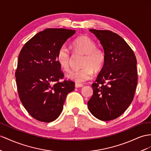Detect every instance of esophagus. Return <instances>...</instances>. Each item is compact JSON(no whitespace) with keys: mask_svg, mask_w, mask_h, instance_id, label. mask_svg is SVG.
Instances as JSON below:
<instances>
[{"mask_svg":"<svg viewBox=\"0 0 151 151\" xmlns=\"http://www.w3.org/2000/svg\"><path fill=\"white\" fill-rule=\"evenodd\" d=\"M83 86V85L82 83H75V87L78 88V87H82Z\"/></svg>","mask_w":151,"mask_h":151,"instance_id":"obj_1","label":"esophagus"}]
</instances>
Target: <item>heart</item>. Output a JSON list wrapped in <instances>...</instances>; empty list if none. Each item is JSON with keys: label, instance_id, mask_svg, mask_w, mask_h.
<instances>
[{"label": "heart", "instance_id": "heart-1", "mask_svg": "<svg viewBox=\"0 0 151 151\" xmlns=\"http://www.w3.org/2000/svg\"><path fill=\"white\" fill-rule=\"evenodd\" d=\"M72 48L75 54L84 55L81 64L83 68L71 71L67 75L68 79L76 82H84L92 78L94 70L98 72L105 65L106 59L105 52L101 48L96 47L95 41L89 37L82 36L76 38L72 43ZM56 59L63 70H69L72 56L66 46H61L58 50Z\"/></svg>", "mask_w": 151, "mask_h": 151}]
</instances>
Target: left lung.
Masks as SVG:
<instances>
[{"label": "left lung", "mask_w": 151, "mask_h": 151, "mask_svg": "<svg viewBox=\"0 0 151 151\" xmlns=\"http://www.w3.org/2000/svg\"><path fill=\"white\" fill-rule=\"evenodd\" d=\"M100 41L106 59L96 82L88 110L103 121L121 116L130 105L138 82L137 59L123 38L108 30L89 29Z\"/></svg>", "instance_id": "left-lung-1"}]
</instances>
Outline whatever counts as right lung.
Here are the masks:
<instances>
[{"mask_svg": "<svg viewBox=\"0 0 151 151\" xmlns=\"http://www.w3.org/2000/svg\"><path fill=\"white\" fill-rule=\"evenodd\" d=\"M75 30L46 29L23 46L19 54L15 77L20 101L28 113L39 121H55L61 114L65 98L74 90L58 64V50Z\"/></svg>", "mask_w": 151, "mask_h": 151, "instance_id": "add662e5", "label": "right lung"}]
</instances>
